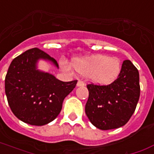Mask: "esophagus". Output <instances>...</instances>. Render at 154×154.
<instances>
[{"instance_id": "obj_1", "label": "esophagus", "mask_w": 154, "mask_h": 154, "mask_svg": "<svg viewBox=\"0 0 154 154\" xmlns=\"http://www.w3.org/2000/svg\"><path fill=\"white\" fill-rule=\"evenodd\" d=\"M85 85V83L83 80H79L78 83H77V87H82V86Z\"/></svg>"}]
</instances>
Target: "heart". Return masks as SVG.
Listing matches in <instances>:
<instances>
[{
  "label": "heart",
  "instance_id": "b5f03b06",
  "mask_svg": "<svg viewBox=\"0 0 154 154\" xmlns=\"http://www.w3.org/2000/svg\"><path fill=\"white\" fill-rule=\"evenodd\" d=\"M62 66L66 70H71L70 66L64 63ZM71 66L79 75L99 85H108L114 82L121 71L119 58L103 54L75 57L71 60Z\"/></svg>",
  "mask_w": 154,
  "mask_h": 154
}]
</instances>
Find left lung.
Instances as JSON below:
<instances>
[{
	"label": "left lung",
	"instance_id": "8db88e82",
	"mask_svg": "<svg viewBox=\"0 0 154 154\" xmlns=\"http://www.w3.org/2000/svg\"><path fill=\"white\" fill-rule=\"evenodd\" d=\"M85 112L101 130L120 128L128 122L140 97L139 72L129 60L123 62L118 78L109 85L88 84Z\"/></svg>",
	"mask_w": 154,
	"mask_h": 154
}]
</instances>
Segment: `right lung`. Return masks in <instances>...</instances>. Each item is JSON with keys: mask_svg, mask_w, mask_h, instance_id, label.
Segmentation results:
<instances>
[{"mask_svg": "<svg viewBox=\"0 0 154 154\" xmlns=\"http://www.w3.org/2000/svg\"><path fill=\"white\" fill-rule=\"evenodd\" d=\"M39 60L58 68L54 58L38 48L26 51L12 61L5 80L7 100L19 120L42 126L53 121L60 113L63 102L75 88L77 80L63 82L38 69Z\"/></svg>", "mask_w": 154, "mask_h": 154, "instance_id": "1", "label": "right lung"}]
</instances>
